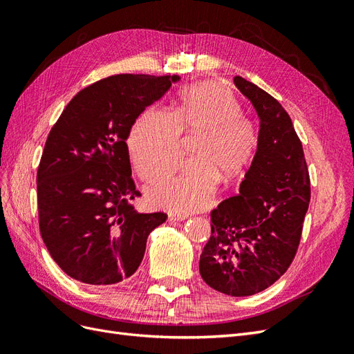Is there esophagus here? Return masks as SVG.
<instances>
[{"label": "esophagus", "instance_id": "esophagus-1", "mask_svg": "<svg viewBox=\"0 0 354 354\" xmlns=\"http://www.w3.org/2000/svg\"><path fill=\"white\" fill-rule=\"evenodd\" d=\"M186 218H187L186 214H180V212H174V211L168 212V221H183Z\"/></svg>", "mask_w": 354, "mask_h": 354}]
</instances>
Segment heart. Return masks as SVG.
<instances>
[{"label": "heart", "mask_w": 354, "mask_h": 354, "mask_svg": "<svg viewBox=\"0 0 354 354\" xmlns=\"http://www.w3.org/2000/svg\"><path fill=\"white\" fill-rule=\"evenodd\" d=\"M234 94L218 82L190 85L180 93L171 115L149 109L134 124L128 149L137 174L156 183L173 174L181 160V133L202 134L195 160L167 183L149 190L155 207L190 212L205 208L218 185V176L230 181L243 174L257 149L252 122L241 116Z\"/></svg>", "instance_id": "b5f03b06"}]
</instances>
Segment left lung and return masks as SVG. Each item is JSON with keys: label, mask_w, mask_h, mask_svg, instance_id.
<instances>
[{"label": "left lung", "mask_w": 354, "mask_h": 354, "mask_svg": "<svg viewBox=\"0 0 354 354\" xmlns=\"http://www.w3.org/2000/svg\"><path fill=\"white\" fill-rule=\"evenodd\" d=\"M259 116L257 151L239 186L211 212V236L199 260L202 279L232 297L273 285L291 266L310 202L303 145L291 118L269 93L234 77Z\"/></svg>", "instance_id": "1"}]
</instances>
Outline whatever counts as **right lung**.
<instances>
[{
    "label": "right lung",
    "instance_id": "right-lung-1",
    "mask_svg": "<svg viewBox=\"0 0 354 354\" xmlns=\"http://www.w3.org/2000/svg\"><path fill=\"white\" fill-rule=\"evenodd\" d=\"M178 75H113L81 90L47 137L37 176L39 230L73 279L113 285L134 274L167 214L137 212L127 138Z\"/></svg>",
    "mask_w": 354,
    "mask_h": 354
}]
</instances>
